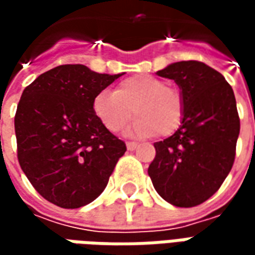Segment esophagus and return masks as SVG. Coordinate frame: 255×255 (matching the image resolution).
I'll use <instances>...</instances> for the list:
<instances>
[{"label":"esophagus","mask_w":255,"mask_h":255,"mask_svg":"<svg viewBox=\"0 0 255 255\" xmlns=\"http://www.w3.org/2000/svg\"><path fill=\"white\" fill-rule=\"evenodd\" d=\"M139 146V143L136 142H127V149L128 150H135Z\"/></svg>","instance_id":"esophagus-1"}]
</instances>
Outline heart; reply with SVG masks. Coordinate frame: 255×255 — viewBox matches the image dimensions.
I'll return each mask as SVG.
<instances>
[{
  "instance_id": "heart-1",
  "label": "heart",
  "mask_w": 255,
  "mask_h": 255,
  "mask_svg": "<svg viewBox=\"0 0 255 255\" xmlns=\"http://www.w3.org/2000/svg\"><path fill=\"white\" fill-rule=\"evenodd\" d=\"M93 112L106 129L119 132L133 113L129 132L138 136H169L184 116L182 91L153 75H133L119 82L115 91L102 90L93 100Z\"/></svg>"
}]
</instances>
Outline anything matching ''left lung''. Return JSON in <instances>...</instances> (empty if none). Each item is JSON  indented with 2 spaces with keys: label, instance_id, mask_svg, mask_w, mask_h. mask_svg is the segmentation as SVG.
Returning a JSON list of instances; mask_svg holds the SVG:
<instances>
[{
  "label": "left lung",
  "instance_id": "obj_1",
  "mask_svg": "<svg viewBox=\"0 0 255 255\" xmlns=\"http://www.w3.org/2000/svg\"><path fill=\"white\" fill-rule=\"evenodd\" d=\"M182 91L184 116L169 138L155 142L149 176L155 191L179 208H192L217 191L235 161L241 120L234 90L201 61H179L157 72Z\"/></svg>",
  "mask_w": 255,
  "mask_h": 255
}]
</instances>
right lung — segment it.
<instances>
[{"mask_svg":"<svg viewBox=\"0 0 255 255\" xmlns=\"http://www.w3.org/2000/svg\"><path fill=\"white\" fill-rule=\"evenodd\" d=\"M122 75L67 64L39 75L23 91L14 116L17 158L49 202L82 208L105 190L127 147L95 117L93 100Z\"/></svg>","mask_w":255,"mask_h":255,"instance_id":"add662e5","label":"right lung"}]
</instances>
